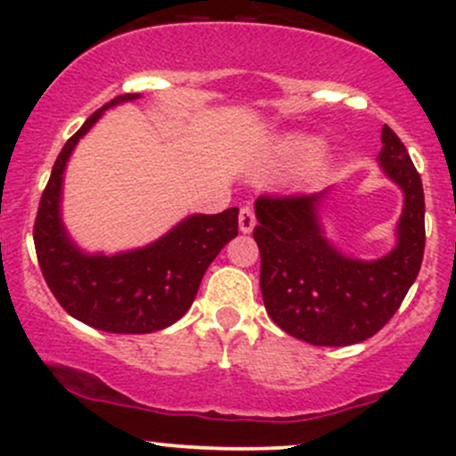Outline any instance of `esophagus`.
I'll return each instance as SVG.
<instances>
[{"label":"esophagus","instance_id":"obj_1","mask_svg":"<svg viewBox=\"0 0 456 456\" xmlns=\"http://www.w3.org/2000/svg\"><path fill=\"white\" fill-rule=\"evenodd\" d=\"M238 223H240V232H242V233L253 232V227H255V212H253V208L244 206L242 210H240Z\"/></svg>","mask_w":456,"mask_h":456}]
</instances>
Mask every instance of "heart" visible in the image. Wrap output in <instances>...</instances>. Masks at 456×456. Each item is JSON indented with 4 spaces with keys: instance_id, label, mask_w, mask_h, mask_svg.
<instances>
[{
    "instance_id": "1",
    "label": "heart",
    "mask_w": 456,
    "mask_h": 456,
    "mask_svg": "<svg viewBox=\"0 0 456 456\" xmlns=\"http://www.w3.org/2000/svg\"><path fill=\"white\" fill-rule=\"evenodd\" d=\"M322 151V141L308 134H291L276 148V159L285 165H306Z\"/></svg>"
}]
</instances>
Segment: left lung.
Returning a JSON list of instances; mask_svg holds the SVG:
<instances>
[{
  "label": "left lung",
  "instance_id": "1",
  "mask_svg": "<svg viewBox=\"0 0 456 456\" xmlns=\"http://www.w3.org/2000/svg\"><path fill=\"white\" fill-rule=\"evenodd\" d=\"M381 171L403 191L396 246L364 261L326 238L322 208L328 188L313 195L259 197L253 238L259 246V287L272 322L322 347L354 345L379 332L399 311L425 255V192L420 174L390 126L381 128Z\"/></svg>",
  "mask_w": 456,
  "mask_h": 456
}]
</instances>
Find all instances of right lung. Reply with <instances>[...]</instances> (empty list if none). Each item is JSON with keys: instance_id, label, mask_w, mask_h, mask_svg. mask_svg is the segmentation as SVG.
<instances>
[{"instance_id": "obj_1", "label": "right lung", "mask_w": 456, "mask_h": 456, "mask_svg": "<svg viewBox=\"0 0 456 456\" xmlns=\"http://www.w3.org/2000/svg\"><path fill=\"white\" fill-rule=\"evenodd\" d=\"M137 98L141 94L113 98L66 141L40 197L34 224L36 255L55 300L78 322L115 334L156 332L186 315L208 265L238 235L240 210L229 208L221 214H192L156 242L111 257L86 253L72 242L61 221L68 159L107 109Z\"/></svg>"}]
</instances>
